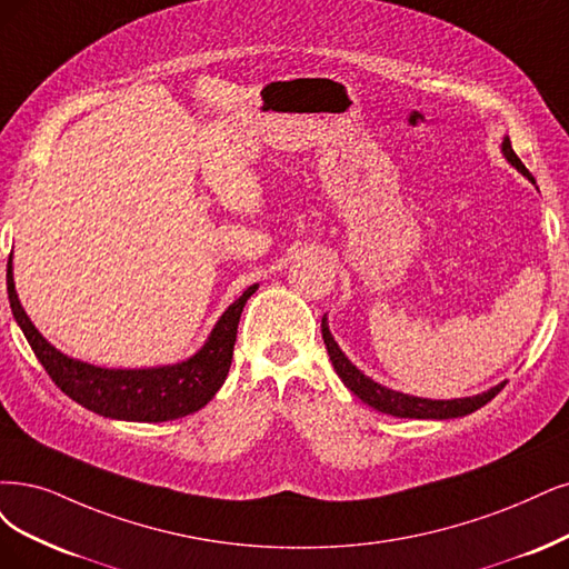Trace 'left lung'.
Returning <instances> with one entry per match:
<instances>
[{"instance_id":"left-lung-1","label":"left lung","mask_w":569,"mask_h":569,"mask_svg":"<svg viewBox=\"0 0 569 569\" xmlns=\"http://www.w3.org/2000/svg\"><path fill=\"white\" fill-rule=\"evenodd\" d=\"M501 154L516 168L518 173H522L525 178L535 182L532 173L528 171V168H525V163L513 152L509 136H503V140H501ZM321 332H323V342H326L328 356L332 361V368H335V372L340 375V380L345 382V387L351 389L356 396L361 398L363 403H368L377 412H385V415H391V417H408V419H455V417H465V415L476 412L488 401H492V398L503 389V385H507V382H499L497 387H492L488 391L476 393V396H467V398H452V401H431V398L401 393V391H393L389 387H382L380 382L370 380L368 375H363L359 368H356L347 359L345 351L340 349V345L335 342L326 317L321 319Z\"/></svg>"}]
</instances>
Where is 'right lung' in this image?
Returning <instances> with one entry per match:
<instances>
[{
  "label": "right lung",
  "instance_id": "obj_1",
  "mask_svg": "<svg viewBox=\"0 0 569 569\" xmlns=\"http://www.w3.org/2000/svg\"><path fill=\"white\" fill-rule=\"evenodd\" d=\"M7 290L16 323L62 393H68L72 401L87 410L110 419L171 422V419L201 410L224 385L231 356H234L241 311L248 298L258 290V283L243 290V296L224 309L208 340L194 356L159 368H100L72 359V356L56 349L30 321L18 300L11 262L7 269Z\"/></svg>",
  "mask_w": 569,
  "mask_h": 569
}]
</instances>
